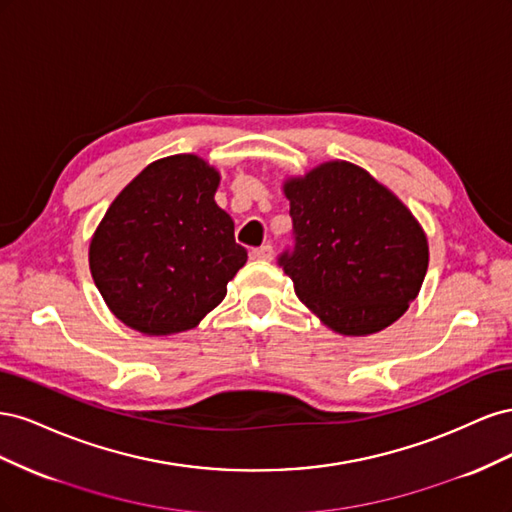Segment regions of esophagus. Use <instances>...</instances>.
<instances>
[{
	"instance_id": "1",
	"label": "esophagus",
	"mask_w": 512,
	"mask_h": 512,
	"mask_svg": "<svg viewBox=\"0 0 512 512\" xmlns=\"http://www.w3.org/2000/svg\"><path fill=\"white\" fill-rule=\"evenodd\" d=\"M250 258H252V260H271V258H273V247H271V245L254 247V250L250 252Z\"/></svg>"
}]
</instances>
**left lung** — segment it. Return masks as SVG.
Listing matches in <instances>:
<instances>
[{
    "label": "left lung",
    "mask_w": 512,
    "mask_h": 512,
    "mask_svg": "<svg viewBox=\"0 0 512 512\" xmlns=\"http://www.w3.org/2000/svg\"><path fill=\"white\" fill-rule=\"evenodd\" d=\"M292 245L277 265L297 297L342 335L393 324L425 280V232L397 196L367 170L327 162L284 188Z\"/></svg>",
    "instance_id": "1"
}]
</instances>
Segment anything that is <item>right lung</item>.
<instances>
[{"label":"right lung","instance_id":"add662e5","mask_svg":"<svg viewBox=\"0 0 512 512\" xmlns=\"http://www.w3.org/2000/svg\"><path fill=\"white\" fill-rule=\"evenodd\" d=\"M220 175L190 153L149 164L113 200L89 245L111 312L145 335L194 329L245 265L235 222L215 205Z\"/></svg>","mask_w":512,"mask_h":512}]
</instances>
